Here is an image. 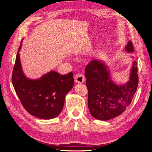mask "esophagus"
<instances>
[{
    "instance_id": "obj_1",
    "label": "esophagus",
    "mask_w": 152,
    "mask_h": 152,
    "mask_svg": "<svg viewBox=\"0 0 152 152\" xmlns=\"http://www.w3.org/2000/svg\"><path fill=\"white\" fill-rule=\"evenodd\" d=\"M75 81L76 83H78V84L84 83L85 81V77L84 75L81 74V73H79V74L76 75L75 77Z\"/></svg>"
}]
</instances>
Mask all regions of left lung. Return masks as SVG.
Wrapping results in <instances>:
<instances>
[{
	"label": "left lung",
	"instance_id": "8db88e82",
	"mask_svg": "<svg viewBox=\"0 0 152 152\" xmlns=\"http://www.w3.org/2000/svg\"><path fill=\"white\" fill-rule=\"evenodd\" d=\"M125 50L133 53L129 40ZM134 59V57H131ZM136 61L133 60L128 80L118 84L112 79L109 67L104 62L94 59L85 69L88 90V108L94 118L108 121L122 114L130 105L138 85Z\"/></svg>",
	"mask_w": 152,
	"mask_h": 152
}]
</instances>
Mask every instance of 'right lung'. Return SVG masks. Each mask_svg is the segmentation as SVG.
Wrapping results in <instances>:
<instances>
[{
	"label": "right lung",
	"instance_id": "1",
	"mask_svg": "<svg viewBox=\"0 0 152 152\" xmlns=\"http://www.w3.org/2000/svg\"><path fill=\"white\" fill-rule=\"evenodd\" d=\"M18 50L12 76L17 95L29 113L42 119L57 117L64 107L66 94L74 85L72 72L60 75L54 70L45 73L37 79H30L23 70Z\"/></svg>",
	"mask_w": 152,
	"mask_h": 152
}]
</instances>
